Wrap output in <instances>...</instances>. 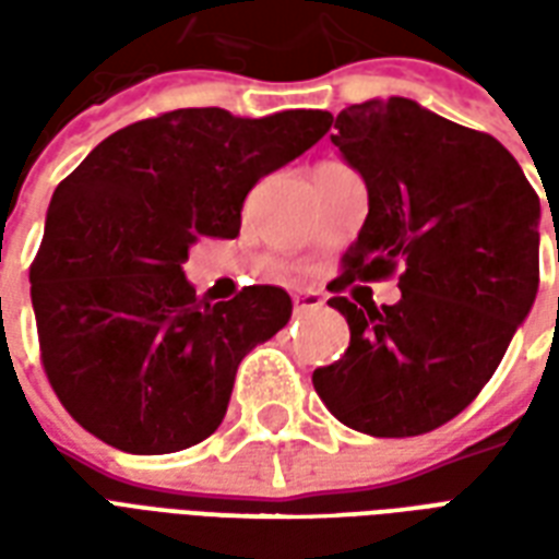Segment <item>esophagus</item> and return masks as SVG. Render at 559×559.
Returning a JSON list of instances; mask_svg holds the SVG:
<instances>
[{
	"label": "esophagus",
	"mask_w": 559,
	"mask_h": 559,
	"mask_svg": "<svg viewBox=\"0 0 559 559\" xmlns=\"http://www.w3.org/2000/svg\"><path fill=\"white\" fill-rule=\"evenodd\" d=\"M317 308H323V296L317 290L293 293V311H296V314H302V311H317Z\"/></svg>",
	"instance_id": "34e87169"
}]
</instances>
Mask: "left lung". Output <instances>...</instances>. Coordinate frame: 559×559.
<instances>
[{
	"label": "left lung",
	"instance_id": "obj_1",
	"mask_svg": "<svg viewBox=\"0 0 559 559\" xmlns=\"http://www.w3.org/2000/svg\"><path fill=\"white\" fill-rule=\"evenodd\" d=\"M332 143L362 176L368 218L329 287L404 275L395 305L329 299L350 347L311 380L353 431H433L479 395L536 302L539 197L491 134L399 95L341 110Z\"/></svg>",
	"mask_w": 559,
	"mask_h": 559
}]
</instances>
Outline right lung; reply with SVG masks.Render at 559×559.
Wrapping results in <instances>:
<instances>
[{
  "instance_id": "add662e5",
  "label": "right lung",
  "mask_w": 559,
  "mask_h": 559,
  "mask_svg": "<svg viewBox=\"0 0 559 559\" xmlns=\"http://www.w3.org/2000/svg\"><path fill=\"white\" fill-rule=\"evenodd\" d=\"M329 128L326 110L188 107L116 131L59 182L32 308L50 386L86 431L164 455L218 428L236 368L287 326L293 302L254 284L209 305L182 263L200 236H239L248 191Z\"/></svg>"
}]
</instances>
